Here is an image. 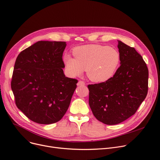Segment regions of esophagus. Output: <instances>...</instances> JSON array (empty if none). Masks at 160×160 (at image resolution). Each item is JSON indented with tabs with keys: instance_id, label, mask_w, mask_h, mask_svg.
<instances>
[{
	"instance_id": "34e87169",
	"label": "esophagus",
	"mask_w": 160,
	"mask_h": 160,
	"mask_svg": "<svg viewBox=\"0 0 160 160\" xmlns=\"http://www.w3.org/2000/svg\"><path fill=\"white\" fill-rule=\"evenodd\" d=\"M85 85V82H83V81H78V82L77 83V86H84Z\"/></svg>"
}]
</instances>
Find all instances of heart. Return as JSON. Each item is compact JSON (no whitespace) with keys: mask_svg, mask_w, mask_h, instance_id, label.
I'll use <instances>...</instances> for the list:
<instances>
[{"mask_svg":"<svg viewBox=\"0 0 160 160\" xmlns=\"http://www.w3.org/2000/svg\"><path fill=\"white\" fill-rule=\"evenodd\" d=\"M73 54L75 58L69 54L63 57L67 73L77 77L87 70L89 79L97 83L110 80L121 62L118 50L108 46L93 44L80 46L74 48Z\"/></svg>","mask_w":160,"mask_h":160,"instance_id":"heart-1","label":"heart"}]
</instances>
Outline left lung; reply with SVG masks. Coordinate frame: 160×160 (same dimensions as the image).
I'll return each instance as SVG.
<instances>
[{
  "label": "left lung",
  "mask_w": 160,
  "mask_h": 160,
  "mask_svg": "<svg viewBox=\"0 0 160 160\" xmlns=\"http://www.w3.org/2000/svg\"><path fill=\"white\" fill-rule=\"evenodd\" d=\"M121 66L110 80L89 85V104L94 116L113 125L136 112L148 93V70L136 49L118 40Z\"/></svg>",
  "instance_id": "obj_1"
}]
</instances>
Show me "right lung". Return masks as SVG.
<instances>
[{"mask_svg": "<svg viewBox=\"0 0 160 160\" xmlns=\"http://www.w3.org/2000/svg\"><path fill=\"white\" fill-rule=\"evenodd\" d=\"M66 42L39 41L18 55L11 87L17 107L31 121L49 124L62 119L78 80L66 77Z\"/></svg>", "mask_w": 160, "mask_h": 160, "instance_id": "obj_1", "label": "right lung"}]
</instances>
